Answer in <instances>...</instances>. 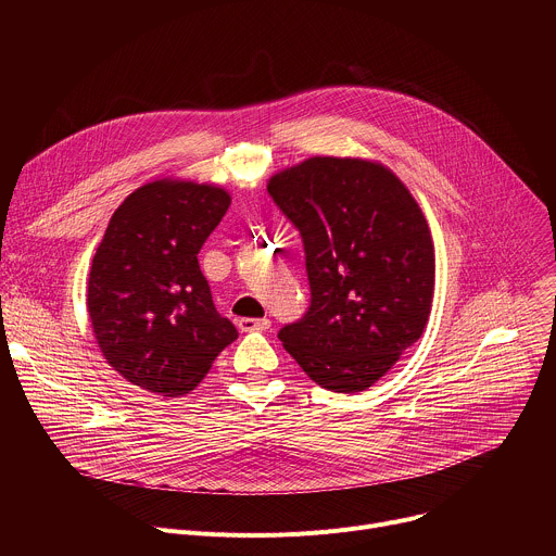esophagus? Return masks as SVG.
<instances>
[{
  "label": "esophagus",
  "instance_id": "34e87169",
  "mask_svg": "<svg viewBox=\"0 0 556 556\" xmlns=\"http://www.w3.org/2000/svg\"><path fill=\"white\" fill-rule=\"evenodd\" d=\"M237 328H240L242 332H255V330H268L270 328V319H249V316H244V319H237Z\"/></svg>",
  "mask_w": 556,
  "mask_h": 556
}]
</instances>
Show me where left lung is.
<instances>
[{"mask_svg":"<svg viewBox=\"0 0 556 556\" xmlns=\"http://www.w3.org/2000/svg\"><path fill=\"white\" fill-rule=\"evenodd\" d=\"M268 193L299 228L312 301L279 339L324 389L380 380L425 332L435 251L422 208L389 167L312 155L270 176Z\"/></svg>","mask_w":556,"mask_h":556,"instance_id":"8db88e82","label":"left lung"}]
</instances>
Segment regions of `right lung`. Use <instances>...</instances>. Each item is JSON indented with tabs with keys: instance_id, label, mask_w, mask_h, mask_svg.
I'll return each mask as SVG.
<instances>
[{
	"instance_id": "1",
	"label": "right lung",
	"mask_w": 556,
	"mask_h": 556,
	"mask_svg": "<svg viewBox=\"0 0 556 556\" xmlns=\"http://www.w3.org/2000/svg\"><path fill=\"white\" fill-rule=\"evenodd\" d=\"M228 204L224 187L157 178L108 224L88 277V316L108 365L144 391L189 393L237 339L198 264Z\"/></svg>"
}]
</instances>
